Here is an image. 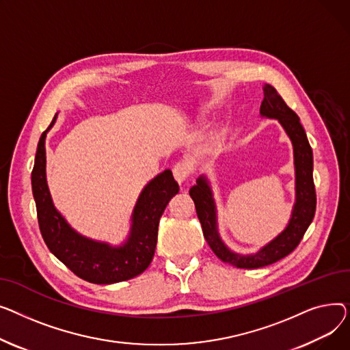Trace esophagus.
Returning <instances> with one entry per match:
<instances>
[{
	"instance_id": "1",
	"label": "esophagus",
	"mask_w": 350,
	"mask_h": 350,
	"mask_svg": "<svg viewBox=\"0 0 350 350\" xmlns=\"http://www.w3.org/2000/svg\"><path fill=\"white\" fill-rule=\"evenodd\" d=\"M172 172H174V176L176 179V182L182 183V182L187 180L188 176L191 175V165H189L188 162H183V161L176 162L175 165H174Z\"/></svg>"
}]
</instances>
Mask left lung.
<instances>
[{"instance_id": "left-lung-1", "label": "left lung", "mask_w": 350, "mask_h": 350, "mask_svg": "<svg viewBox=\"0 0 350 350\" xmlns=\"http://www.w3.org/2000/svg\"><path fill=\"white\" fill-rule=\"evenodd\" d=\"M262 90L264 98L261 101L260 114L267 118H277L285 133L288 134L294 147L295 203L286 228L257 253L237 254L229 250L219 236L216 203L208 178L204 175L199 176L196 179V185L189 189V195L195 202L196 213L202 224L203 236L212 252L223 262H229L237 269L247 270L270 265L294 252L306 229L310 228L317 209V193L312 176L314 155L305 130L299 122V117L286 106V103L273 86L265 85Z\"/></svg>"}]
</instances>
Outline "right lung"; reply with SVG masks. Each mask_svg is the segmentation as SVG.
Wrapping results in <instances>:
<instances>
[{
	"instance_id": "add662e5",
	"label": "right lung",
	"mask_w": 350,
	"mask_h": 350,
	"mask_svg": "<svg viewBox=\"0 0 350 350\" xmlns=\"http://www.w3.org/2000/svg\"><path fill=\"white\" fill-rule=\"evenodd\" d=\"M55 120L56 116L48 130ZM48 130L39 138L31 175L39 229L48 249L77 277L93 284H114L139 275L152 261L159 219L171 198L179 192L171 170L157 175L142 189L131 215L129 239L114 247L79 234L53 206L45 170Z\"/></svg>"
}]
</instances>
